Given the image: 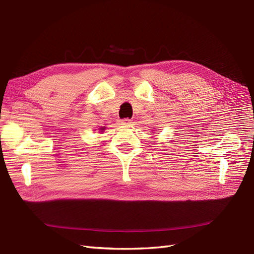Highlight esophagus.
I'll return each instance as SVG.
<instances>
[{"label": "esophagus", "instance_id": "obj_1", "mask_svg": "<svg viewBox=\"0 0 254 254\" xmlns=\"http://www.w3.org/2000/svg\"><path fill=\"white\" fill-rule=\"evenodd\" d=\"M131 120H129V119H124V120H122L121 121V124L122 125H130L131 124Z\"/></svg>", "mask_w": 254, "mask_h": 254}]
</instances>
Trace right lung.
<instances>
[{
    "instance_id": "obj_1",
    "label": "right lung",
    "mask_w": 254,
    "mask_h": 254,
    "mask_svg": "<svg viewBox=\"0 0 254 254\" xmlns=\"http://www.w3.org/2000/svg\"><path fill=\"white\" fill-rule=\"evenodd\" d=\"M105 128H106V127H102V128H101V130H102V131H104V130H105Z\"/></svg>"
}]
</instances>
